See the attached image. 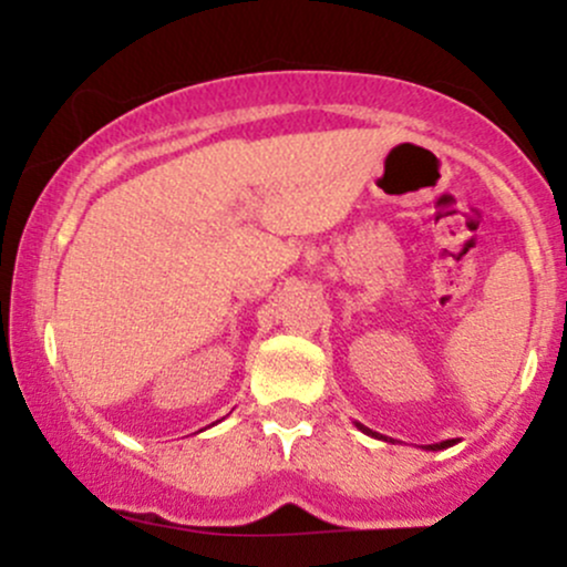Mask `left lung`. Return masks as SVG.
<instances>
[{
  "mask_svg": "<svg viewBox=\"0 0 567 567\" xmlns=\"http://www.w3.org/2000/svg\"><path fill=\"white\" fill-rule=\"evenodd\" d=\"M354 426L360 429V432H365L368 437H375V440H383V442H392V440H386L383 437V434H379V432H373V429H368V426H362V424H357L354 421ZM455 440H442V442H434V445H426V451H445V447H451Z\"/></svg>",
  "mask_w": 567,
  "mask_h": 567,
  "instance_id": "8db88e82",
  "label": "left lung"
}]
</instances>
